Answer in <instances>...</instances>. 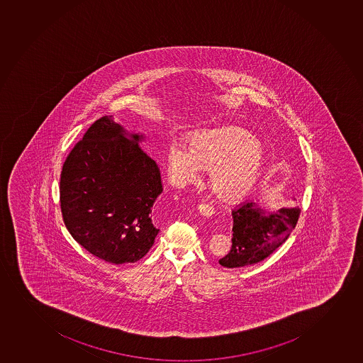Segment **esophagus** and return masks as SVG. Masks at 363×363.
Instances as JSON below:
<instances>
[{
	"label": "esophagus",
	"mask_w": 363,
	"mask_h": 363,
	"mask_svg": "<svg viewBox=\"0 0 363 363\" xmlns=\"http://www.w3.org/2000/svg\"><path fill=\"white\" fill-rule=\"evenodd\" d=\"M198 212L203 217H211L215 213V208L207 203H200L198 205Z\"/></svg>",
	"instance_id": "34e87169"
}]
</instances>
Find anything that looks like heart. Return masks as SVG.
Segmentation results:
<instances>
[{"label":"heart","instance_id":"obj_1","mask_svg":"<svg viewBox=\"0 0 363 363\" xmlns=\"http://www.w3.org/2000/svg\"><path fill=\"white\" fill-rule=\"evenodd\" d=\"M265 151L262 143L236 125L198 133L184 145L168 151L172 182L186 186L208 170V184L217 196L240 199L254 187L262 172Z\"/></svg>","mask_w":363,"mask_h":363}]
</instances>
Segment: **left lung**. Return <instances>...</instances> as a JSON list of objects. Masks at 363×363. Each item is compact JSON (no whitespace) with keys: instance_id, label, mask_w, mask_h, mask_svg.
Segmentation results:
<instances>
[{"instance_id":"1","label":"left lung","mask_w":363,"mask_h":363,"mask_svg":"<svg viewBox=\"0 0 363 363\" xmlns=\"http://www.w3.org/2000/svg\"><path fill=\"white\" fill-rule=\"evenodd\" d=\"M301 210L297 206L281 207L266 213L257 203L247 200L231 211V248L219 264L228 267H243L265 260L283 245L295 229Z\"/></svg>"}]
</instances>
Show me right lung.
<instances>
[{"label":"right lung","mask_w":363,"mask_h":363,"mask_svg":"<svg viewBox=\"0 0 363 363\" xmlns=\"http://www.w3.org/2000/svg\"><path fill=\"white\" fill-rule=\"evenodd\" d=\"M113 117L87 129L63 164L60 203L69 234L87 252L115 265L147 254L160 229L152 206L163 191L156 162Z\"/></svg>","instance_id":"obj_1"}]
</instances>
